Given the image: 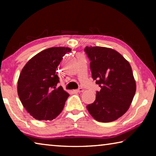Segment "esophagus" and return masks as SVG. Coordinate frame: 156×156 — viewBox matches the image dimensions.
Masks as SVG:
<instances>
[{
	"mask_svg": "<svg viewBox=\"0 0 156 156\" xmlns=\"http://www.w3.org/2000/svg\"><path fill=\"white\" fill-rule=\"evenodd\" d=\"M75 92H78V93H80V92H83L84 91V89L83 88H80L78 89H76V90H74Z\"/></svg>",
	"mask_w": 156,
	"mask_h": 156,
	"instance_id": "34e87169",
	"label": "esophagus"
}]
</instances>
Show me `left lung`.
Masks as SVG:
<instances>
[{
    "instance_id": "8db88e82",
    "label": "left lung",
    "mask_w": 156,
    "mask_h": 156,
    "mask_svg": "<svg viewBox=\"0 0 156 156\" xmlns=\"http://www.w3.org/2000/svg\"><path fill=\"white\" fill-rule=\"evenodd\" d=\"M84 51L91 60L92 78L101 88L87 109L98 122H113L127 112L135 96L136 83L131 67L112 48L91 46Z\"/></svg>"
}]
</instances>
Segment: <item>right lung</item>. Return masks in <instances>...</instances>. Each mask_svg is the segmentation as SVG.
Segmentation results:
<instances>
[{
    "label": "right lung",
    "instance_id": "1",
    "mask_svg": "<svg viewBox=\"0 0 156 156\" xmlns=\"http://www.w3.org/2000/svg\"><path fill=\"white\" fill-rule=\"evenodd\" d=\"M72 49L51 47L38 54L26 63L18 80L17 90L27 112L38 120H52L64 108L69 94L59 82L56 69L62 57Z\"/></svg>",
    "mask_w": 156,
    "mask_h": 156
}]
</instances>
